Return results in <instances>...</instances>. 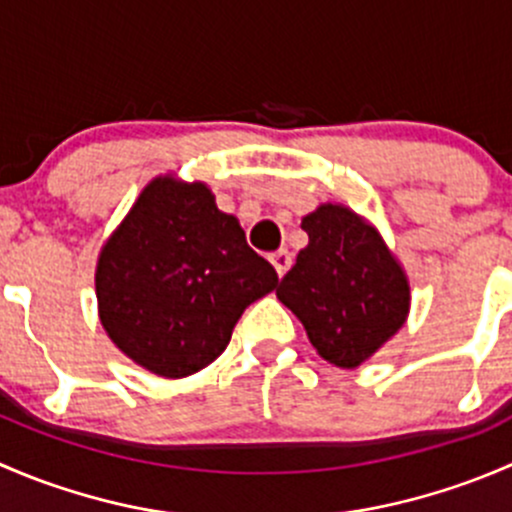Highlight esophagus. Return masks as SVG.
<instances>
[{
  "mask_svg": "<svg viewBox=\"0 0 512 512\" xmlns=\"http://www.w3.org/2000/svg\"><path fill=\"white\" fill-rule=\"evenodd\" d=\"M270 262H272V267L277 270V275L285 277V272L292 267V255H289L287 250H277L270 255Z\"/></svg>",
  "mask_w": 512,
  "mask_h": 512,
  "instance_id": "obj_1",
  "label": "esophagus"
}]
</instances>
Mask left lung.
Segmentation results:
<instances>
[{
	"label": "left lung",
	"mask_w": 512,
	"mask_h": 512,
	"mask_svg": "<svg viewBox=\"0 0 512 512\" xmlns=\"http://www.w3.org/2000/svg\"><path fill=\"white\" fill-rule=\"evenodd\" d=\"M309 235L277 299L302 322L322 359L356 369L404 327L411 309L406 270L381 232L342 203L302 218Z\"/></svg>",
	"instance_id": "1"
}]
</instances>
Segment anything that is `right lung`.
Here are the masks:
<instances>
[{
	"mask_svg": "<svg viewBox=\"0 0 512 512\" xmlns=\"http://www.w3.org/2000/svg\"><path fill=\"white\" fill-rule=\"evenodd\" d=\"M277 272L205 183L153 178L96 262L98 317L133 364L183 379L213 364Z\"/></svg>",
	"mask_w": 512,
	"mask_h": 512,
	"instance_id": "1",
	"label": "right lung"
}]
</instances>
